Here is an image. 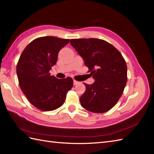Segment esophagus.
<instances>
[{"instance_id": "esophagus-1", "label": "esophagus", "mask_w": 154, "mask_h": 154, "mask_svg": "<svg viewBox=\"0 0 154 154\" xmlns=\"http://www.w3.org/2000/svg\"><path fill=\"white\" fill-rule=\"evenodd\" d=\"M78 83H79V81H76V80H73V84L74 85H77V84H78Z\"/></svg>"}]
</instances>
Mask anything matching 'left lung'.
<instances>
[{"label": "left lung", "mask_w": 154, "mask_h": 154, "mask_svg": "<svg viewBox=\"0 0 154 154\" xmlns=\"http://www.w3.org/2000/svg\"><path fill=\"white\" fill-rule=\"evenodd\" d=\"M70 43L95 79L91 85L84 83L86 90L80 97L81 106L93 113L106 112L115 106L127 83L125 59L116 47L102 39H71Z\"/></svg>", "instance_id": "1"}]
</instances>
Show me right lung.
I'll return each mask as SVG.
<instances>
[{"mask_svg":"<svg viewBox=\"0 0 154 154\" xmlns=\"http://www.w3.org/2000/svg\"><path fill=\"white\" fill-rule=\"evenodd\" d=\"M69 39L56 37H39L31 42L17 65L21 90L32 105L42 111H53L63 105L73 85L71 77L59 79L49 71L57 61L59 51Z\"/></svg>","mask_w":154,"mask_h":154,"instance_id":"1","label":"right lung"}]
</instances>
